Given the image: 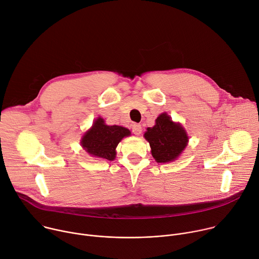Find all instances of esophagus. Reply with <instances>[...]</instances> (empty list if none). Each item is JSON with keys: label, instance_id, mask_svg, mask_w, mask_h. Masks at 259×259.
Wrapping results in <instances>:
<instances>
[{"label": "esophagus", "instance_id": "obj_1", "mask_svg": "<svg viewBox=\"0 0 259 259\" xmlns=\"http://www.w3.org/2000/svg\"><path fill=\"white\" fill-rule=\"evenodd\" d=\"M142 131V128H141V125L140 124H133L132 125V132L135 134V135H139Z\"/></svg>", "mask_w": 259, "mask_h": 259}]
</instances>
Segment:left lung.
<instances>
[{
  "label": "left lung",
  "instance_id": "obj_1",
  "mask_svg": "<svg viewBox=\"0 0 259 259\" xmlns=\"http://www.w3.org/2000/svg\"><path fill=\"white\" fill-rule=\"evenodd\" d=\"M145 139L150 142L152 155L158 163H168L183 152L188 145V134L180 124L172 122L167 114H161L153 128H147Z\"/></svg>",
  "mask_w": 259,
  "mask_h": 259
}]
</instances>
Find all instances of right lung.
I'll list each match as a JSON object with an SVG mask.
<instances>
[{"label":"right lung","instance_id":"1","mask_svg":"<svg viewBox=\"0 0 259 259\" xmlns=\"http://www.w3.org/2000/svg\"><path fill=\"white\" fill-rule=\"evenodd\" d=\"M130 135L127 128L121 126H107L103 119L98 118L92 128L82 138V146L90 155L108 161L116 158V147L125 136Z\"/></svg>","mask_w":259,"mask_h":259}]
</instances>
